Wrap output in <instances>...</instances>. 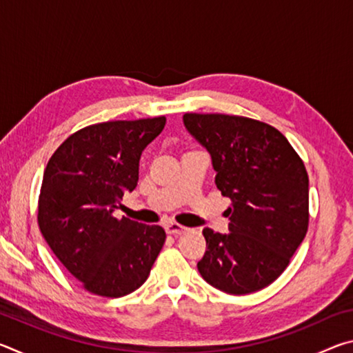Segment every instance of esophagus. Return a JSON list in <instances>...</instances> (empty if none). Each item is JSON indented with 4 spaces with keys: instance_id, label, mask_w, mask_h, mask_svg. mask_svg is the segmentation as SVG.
<instances>
[{
    "instance_id": "obj_1",
    "label": "esophagus",
    "mask_w": 353,
    "mask_h": 353,
    "mask_svg": "<svg viewBox=\"0 0 353 353\" xmlns=\"http://www.w3.org/2000/svg\"><path fill=\"white\" fill-rule=\"evenodd\" d=\"M165 230H166V234L181 235V234H183L185 230H187V227L182 225V224H177V223H166L165 224Z\"/></svg>"
}]
</instances>
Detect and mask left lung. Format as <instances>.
Returning a JSON list of instances; mask_svg holds the SVG:
<instances>
[{
	"label": "left lung",
	"instance_id": "1",
	"mask_svg": "<svg viewBox=\"0 0 353 353\" xmlns=\"http://www.w3.org/2000/svg\"><path fill=\"white\" fill-rule=\"evenodd\" d=\"M188 132L212 155L214 183L232 201L229 234L205 227L198 270L227 294L271 285L308 230V174L282 132L252 118L185 113Z\"/></svg>",
	"mask_w": 353,
	"mask_h": 353
}]
</instances>
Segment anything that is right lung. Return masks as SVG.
<instances>
[{
    "mask_svg": "<svg viewBox=\"0 0 353 353\" xmlns=\"http://www.w3.org/2000/svg\"><path fill=\"white\" fill-rule=\"evenodd\" d=\"M166 118L98 123L70 135L48 162L39 196L41 235L83 288L121 297L146 282L166 234L117 218L139 182L143 149Z\"/></svg>",
    "mask_w": 353,
    "mask_h": 353,
    "instance_id": "add662e5",
    "label": "right lung"
}]
</instances>
